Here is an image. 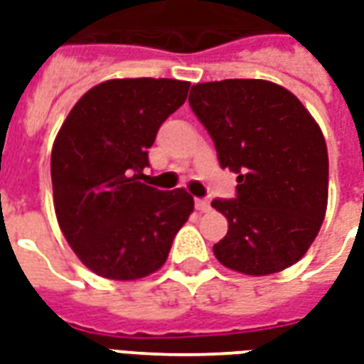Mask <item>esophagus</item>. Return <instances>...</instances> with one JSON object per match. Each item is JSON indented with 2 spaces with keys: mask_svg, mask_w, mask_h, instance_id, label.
Segmentation results:
<instances>
[{
  "mask_svg": "<svg viewBox=\"0 0 364 364\" xmlns=\"http://www.w3.org/2000/svg\"><path fill=\"white\" fill-rule=\"evenodd\" d=\"M195 206H197L198 213H208V210H210V203H208L206 198H197V200H195Z\"/></svg>",
  "mask_w": 364,
  "mask_h": 364,
  "instance_id": "1",
  "label": "esophagus"
}]
</instances>
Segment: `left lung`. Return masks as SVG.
Instances as JSON below:
<instances>
[{
    "instance_id": "obj_1",
    "label": "left lung",
    "mask_w": 364,
    "mask_h": 364,
    "mask_svg": "<svg viewBox=\"0 0 364 364\" xmlns=\"http://www.w3.org/2000/svg\"><path fill=\"white\" fill-rule=\"evenodd\" d=\"M189 105L220 167L237 173L236 197L213 200L228 218L216 259L257 277L290 267L312 245L328 206L320 127L290 91L263 80L197 83Z\"/></svg>"
}]
</instances>
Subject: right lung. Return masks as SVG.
Segmentation results:
<instances>
[{
	"label": "right lung",
	"mask_w": 364,
	"mask_h": 364,
	"mask_svg": "<svg viewBox=\"0 0 364 364\" xmlns=\"http://www.w3.org/2000/svg\"><path fill=\"white\" fill-rule=\"evenodd\" d=\"M189 82L111 80L75 103L52 148L56 218L93 273L134 281L158 271L193 213L185 189L158 191L140 179L159 127L187 99Z\"/></svg>",
	"instance_id": "obj_1"
}]
</instances>
